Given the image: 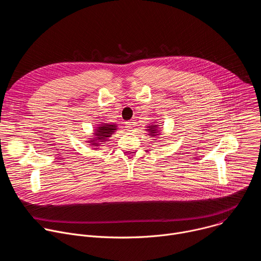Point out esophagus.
<instances>
[{
    "label": "esophagus",
    "mask_w": 261,
    "mask_h": 261,
    "mask_svg": "<svg viewBox=\"0 0 261 261\" xmlns=\"http://www.w3.org/2000/svg\"><path fill=\"white\" fill-rule=\"evenodd\" d=\"M126 129L128 130V131H131L132 130V126H133V122H126Z\"/></svg>",
    "instance_id": "34e87169"
}]
</instances>
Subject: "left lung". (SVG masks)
<instances>
[{"instance_id":"1","label":"left lung","mask_w":261,"mask_h":261,"mask_svg":"<svg viewBox=\"0 0 261 261\" xmlns=\"http://www.w3.org/2000/svg\"><path fill=\"white\" fill-rule=\"evenodd\" d=\"M154 123V122H153ZM159 126L160 125H157V124H151V125H148L147 127H146V131L148 132V134L147 135H150L151 137H158L159 135H160V130H159Z\"/></svg>"}]
</instances>
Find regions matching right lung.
<instances>
[{
    "instance_id": "right-lung-1",
    "label": "right lung",
    "mask_w": 261,
    "mask_h": 261,
    "mask_svg": "<svg viewBox=\"0 0 261 261\" xmlns=\"http://www.w3.org/2000/svg\"><path fill=\"white\" fill-rule=\"evenodd\" d=\"M117 124L114 123H101L97 127H95L93 136L88 142L91 146L94 147V150L100 147L102 143L108 140V138L117 131Z\"/></svg>"
}]
</instances>
